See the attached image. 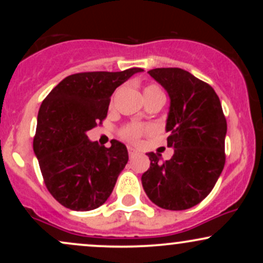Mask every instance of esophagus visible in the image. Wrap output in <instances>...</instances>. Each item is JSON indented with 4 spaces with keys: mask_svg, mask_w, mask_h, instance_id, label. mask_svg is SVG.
<instances>
[{
    "mask_svg": "<svg viewBox=\"0 0 263 263\" xmlns=\"http://www.w3.org/2000/svg\"><path fill=\"white\" fill-rule=\"evenodd\" d=\"M137 155H138L137 151L132 148V147H128V156H129V158H131V159H132V158H135V157L137 156Z\"/></svg>",
    "mask_w": 263,
    "mask_h": 263,
    "instance_id": "1",
    "label": "esophagus"
}]
</instances>
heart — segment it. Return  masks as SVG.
Here are the masks:
<instances>
[{
    "label": "heart",
    "instance_id": "1",
    "mask_svg": "<svg viewBox=\"0 0 263 263\" xmlns=\"http://www.w3.org/2000/svg\"><path fill=\"white\" fill-rule=\"evenodd\" d=\"M157 92H163L162 89L157 84H148L144 87V96L149 95V93H157ZM151 131V127L148 126H142L137 125V123H131L127 125L126 127L122 128L121 136L122 138H125L126 141L132 142V143H137L140 141V138L143 136V134Z\"/></svg>",
    "mask_w": 263,
    "mask_h": 263
}]
</instances>
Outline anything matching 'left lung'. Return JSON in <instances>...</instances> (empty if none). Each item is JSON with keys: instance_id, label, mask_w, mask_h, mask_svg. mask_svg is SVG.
I'll return each instance as SVG.
<instances>
[{"instance_id": "1", "label": "left lung", "mask_w": 263, "mask_h": 263, "mask_svg": "<svg viewBox=\"0 0 263 263\" xmlns=\"http://www.w3.org/2000/svg\"><path fill=\"white\" fill-rule=\"evenodd\" d=\"M148 74L171 98L167 144L174 155L162 163L161 155L148 153L142 185L162 209H189L209 195L224 170L228 125L221 102L209 84L180 68H157Z\"/></svg>"}]
</instances>
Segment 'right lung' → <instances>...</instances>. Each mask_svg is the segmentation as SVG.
I'll return each mask as SVG.
<instances>
[{
  "mask_svg": "<svg viewBox=\"0 0 263 263\" xmlns=\"http://www.w3.org/2000/svg\"><path fill=\"white\" fill-rule=\"evenodd\" d=\"M138 71L143 69L69 75L42 102L33 149L48 192L63 206L92 210L112 193L127 148L116 140L100 147L86 132L101 125L115 89Z\"/></svg>",
  "mask_w": 263,
  "mask_h": 263,
  "instance_id": "right-lung-1",
  "label": "right lung"
}]
</instances>
